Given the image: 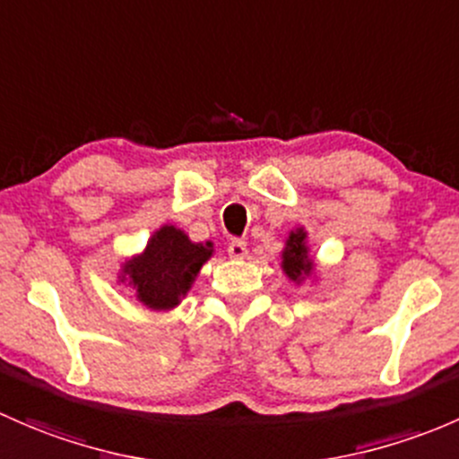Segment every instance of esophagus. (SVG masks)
<instances>
[{
    "instance_id": "esophagus-1",
    "label": "esophagus",
    "mask_w": 459,
    "mask_h": 459,
    "mask_svg": "<svg viewBox=\"0 0 459 459\" xmlns=\"http://www.w3.org/2000/svg\"><path fill=\"white\" fill-rule=\"evenodd\" d=\"M228 252L230 258H234V261H243V258L247 256V243H245V240H231Z\"/></svg>"
}]
</instances>
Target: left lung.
Returning a JSON list of instances; mask_svg holds the SVG:
<instances>
[{"mask_svg": "<svg viewBox=\"0 0 459 459\" xmlns=\"http://www.w3.org/2000/svg\"><path fill=\"white\" fill-rule=\"evenodd\" d=\"M281 269L294 285H302L307 281L314 282L318 278V267L309 252V236L302 225L291 230L285 238V247L281 252Z\"/></svg>", "mask_w": 459, "mask_h": 459, "instance_id": "left-lung-1", "label": "left lung"}]
</instances>
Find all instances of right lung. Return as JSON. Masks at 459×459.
Here are the masks:
<instances>
[{
    "label": "right lung",
    "instance_id": "1",
    "mask_svg": "<svg viewBox=\"0 0 459 459\" xmlns=\"http://www.w3.org/2000/svg\"><path fill=\"white\" fill-rule=\"evenodd\" d=\"M214 256V243H195L177 225H160L141 252L127 256L119 269V285L150 311H172L195 285L198 272Z\"/></svg>",
    "mask_w": 459,
    "mask_h": 459
}]
</instances>
